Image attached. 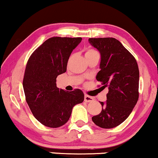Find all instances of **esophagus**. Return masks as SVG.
<instances>
[{
    "label": "esophagus",
    "instance_id": "1",
    "mask_svg": "<svg viewBox=\"0 0 158 158\" xmlns=\"http://www.w3.org/2000/svg\"><path fill=\"white\" fill-rule=\"evenodd\" d=\"M94 101V98L92 97V96H87V95H85V102H92Z\"/></svg>",
    "mask_w": 158,
    "mask_h": 158
}]
</instances>
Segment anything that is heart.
I'll return each mask as SVG.
<instances>
[{
    "label": "heart",
    "mask_w": 158,
    "mask_h": 158,
    "mask_svg": "<svg viewBox=\"0 0 158 158\" xmlns=\"http://www.w3.org/2000/svg\"><path fill=\"white\" fill-rule=\"evenodd\" d=\"M95 54H97V52H96L95 50H93V49H90V50L87 51L86 53H85V57H86V56H90V55Z\"/></svg>",
    "instance_id": "heart-1"
}]
</instances>
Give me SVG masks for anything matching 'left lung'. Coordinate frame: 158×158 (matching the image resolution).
<instances>
[{"label": "left lung", "mask_w": 158, "mask_h": 158, "mask_svg": "<svg viewBox=\"0 0 158 158\" xmlns=\"http://www.w3.org/2000/svg\"><path fill=\"white\" fill-rule=\"evenodd\" d=\"M88 41L101 55L100 71L96 79L102 87H107L109 90L107 101L100 102L102 112L93 116L92 120L102 128H113L129 117L138 100V63L115 38H89Z\"/></svg>", "instance_id": "left-lung-1"}]
</instances>
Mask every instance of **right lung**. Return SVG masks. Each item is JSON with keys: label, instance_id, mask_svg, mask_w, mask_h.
I'll return each mask as SVG.
<instances>
[{"label": "right lung", "instance_id": "right-lung-1", "mask_svg": "<svg viewBox=\"0 0 158 158\" xmlns=\"http://www.w3.org/2000/svg\"><path fill=\"white\" fill-rule=\"evenodd\" d=\"M81 37H54L45 40L28 59L23 86L28 107L35 118L51 128L67 123L84 94L76 89L66 92L56 87V77L65 73L68 59Z\"/></svg>", "mask_w": 158, "mask_h": 158}]
</instances>
